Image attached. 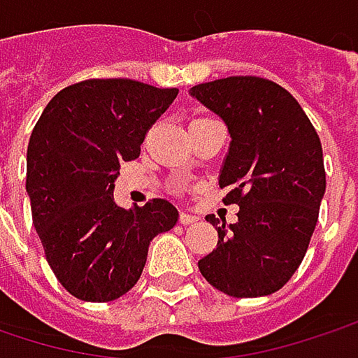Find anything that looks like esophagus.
I'll return each mask as SVG.
<instances>
[{
  "label": "esophagus",
  "mask_w": 358,
  "mask_h": 358,
  "mask_svg": "<svg viewBox=\"0 0 358 358\" xmlns=\"http://www.w3.org/2000/svg\"><path fill=\"white\" fill-rule=\"evenodd\" d=\"M178 221L182 222V224H192V222L199 221V217H196V215H192V213H186V210H182V213H180Z\"/></svg>",
  "instance_id": "esophagus-1"
}]
</instances>
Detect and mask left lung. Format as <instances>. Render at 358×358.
<instances>
[{
    "label": "left lung",
    "instance_id": "8db88e82",
    "mask_svg": "<svg viewBox=\"0 0 358 358\" xmlns=\"http://www.w3.org/2000/svg\"><path fill=\"white\" fill-rule=\"evenodd\" d=\"M190 95L229 127L219 186L239 204L237 222L217 227V247L199 262L202 278L233 298L284 287L304 259L326 190L322 143L300 103L273 80L227 76Z\"/></svg>",
    "mask_w": 358,
    "mask_h": 358
}]
</instances>
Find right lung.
<instances>
[{"label":"right lung","mask_w":358,"mask_h":358,"mask_svg":"<svg viewBox=\"0 0 358 358\" xmlns=\"http://www.w3.org/2000/svg\"><path fill=\"white\" fill-rule=\"evenodd\" d=\"M176 95L131 78H89L56 93L34 127L26 166L34 227L56 280L78 300L127 294L150 241L178 221L164 199L129 210L113 200L121 162L139 158Z\"/></svg>","instance_id":"1"}]
</instances>
